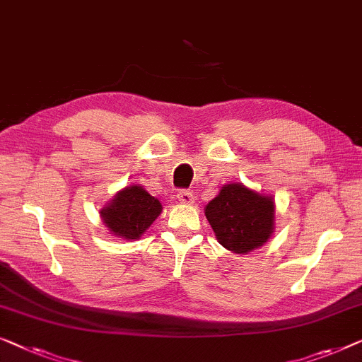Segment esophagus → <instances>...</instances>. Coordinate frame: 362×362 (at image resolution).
Here are the masks:
<instances>
[{
  "mask_svg": "<svg viewBox=\"0 0 362 362\" xmlns=\"http://www.w3.org/2000/svg\"><path fill=\"white\" fill-rule=\"evenodd\" d=\"M177 200H179L180 203H183V205H192L193 200H195V197H193L192 192L180 190L179 193H177Z\"/></svg>",
  "mask_w": 362,
  "mask_h": 362,
  "instance_id": "esophagus-1",
  "label": "esophagus"
}]
</instances>
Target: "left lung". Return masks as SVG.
I'll list each match as a JSON object with an SVG mask.
<instances>
[{"instance_id":"8db88e82","label":"left lung","mask_w":362,"mask_h":362,"mask_svg":"<svg viewBox=\"0 0 362 362\" xmlns=\"http://www.w3.org/2000/svg\"><path fill=\"white\" fill-rule=\"evenodd\" d=\"M205 216L223 247L247 254L264 246L274 234L276 202L272 195L231 182L205 206Z\"/></svg>"}]
</instances>
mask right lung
Segmentation results:
<instances>
[{
  "label": "right lung",
  "instance_id": "1",
  "mask_svg": "<svg viewBox=\"0 0 362 362\" xmlns=\"http://www.w3.org/2000/svg\"><path fill=\"white\" fill-rule=\"evenodd\" d=\"M162 213V203L139 183L121 188L100 210V218L110 234L134 241L144 234Z\"/></svg>",
  "mask_w": 362,
  "mask_h": 362
}]
</instances>
